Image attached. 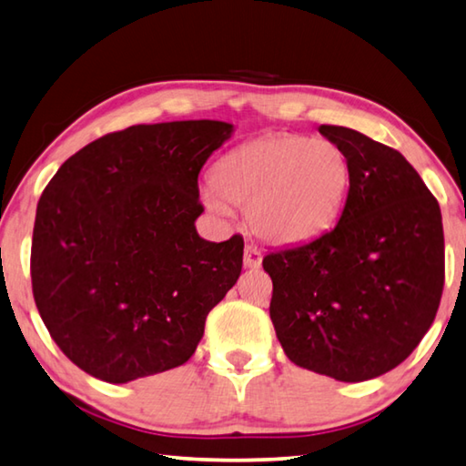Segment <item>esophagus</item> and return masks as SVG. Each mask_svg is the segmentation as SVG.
<instances>
[{"label":"esophagus","instance_id":"obj_1","mask_svg":"<svg viewBox=\"0 0 466 466\" xmlns=\"http://www.w3.org/2000/svg\"><path fill=\"white\" fill-rule=\"evenodd\" d=\"M243 264H246L249 270H256V268L262 266V251L256 246H246V251H243Z\"/></svg>","mask_w":466,"mask_h":466}]
</instances>
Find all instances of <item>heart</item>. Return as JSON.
Returning <instances> with one entry per match:
<instances>
[{
  "label": "heart",
  "mask_w": 466,
  "mask_h": 466,
  "mask_svg": "<svg viewBox=\"0 0 466 466\" xmlns=\"http://www.w3.org/2000/svg\"><path fill=\"white\" fill-rule=\"evenodd\" d=\"M348 186V157L329 138L270 135L228 151L202 200L218 217L231 215V202L246 204L259 238L290 246L331 227Z\"/></svg>",
  "instance_id": "b5f03b06"
}]
</instances>
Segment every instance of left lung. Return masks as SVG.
<instances>
[{"label": "left lung", "instance_id": "1", "mask_svg": "<svg viewBox=\"0 0 466 466\" xmlns=\"http://www.w3.org/2000/svg\"><path fill=\"white\" fill-rule=\"evenodd\" d=\"M319 133L348 157V198L331 231L264 258L270 319L297 366L360 382L401 364L434 323L442 215L401 153L346 127Z\"/></svg>", "mask_w": 466, "mask_h": 466}]
</instances>
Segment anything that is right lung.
I'll return each mask as SVG.
<instances>
[{"mask_svg": "<svg viewBox=\"0 0 466 466\" xmlns=\"http://www.w3.org/2000/svg\"><path fill=\"white\" fill-rule=\"evenodd\" d=\"M231 133L220 120L128 127L71 155L45 187L32 292L84 372L118 385L190 360L243 266L241 235L215 243L194 227L198 174Z\"/></svg>", "mask_w": 466, "mask_h": 466, "instance_id": "1", "label": "right lung"}]
</instances>
